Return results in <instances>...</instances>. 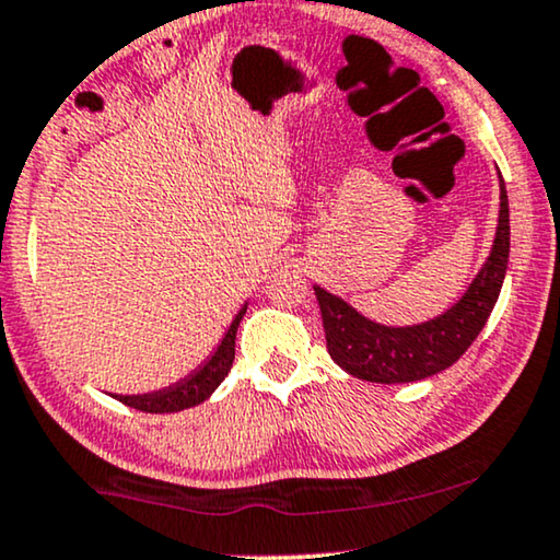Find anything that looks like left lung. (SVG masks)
<instances>
[{
  "instance_id": "8db88e82",
  "label": "left lung",
  "mask_w": 560,
  "mask_h": 560,
  "mask_svg": "<svg viewBox=\"0 0 560 560\" xmlns=\"http://www.w3.org/2000/svg\"><path fill=\"white\" fill-rule=\"evenodd\" d=\"M510 258V202L499 176V220L491 250L466 292L443 315L417 325H382L361 315L342 296L315 284L327 353L350 376L374 384H407L441 374L487 325L502 292Z\"/></svg>"
}]
</instances>
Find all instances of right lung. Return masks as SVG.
<instances>
[{"mask_svg": "<svg viewBox=\"0 0 560 560\" xmlns=\"http://www.w3.org/2000/svg\"><path fill=\"white\" fill-rule=\"evenodd\" d=\"M248 310V302L237 310V315L233 317V323L222 335V340L214 348V353L207 358L202 366H197L189 376L178 378L176 384L163 386V389L155 392H145V394H112L117 401L122 405L143 409V412H153V415H163V412H182V409L197 407L202 405L205 399L212 397V392L225 382L230 366L235 361V335H237V325Z\"/></svg>", "mask_w": 560, "mask_h": 560, "instance_id": "1", "label": "right lung"}]
</instances>
